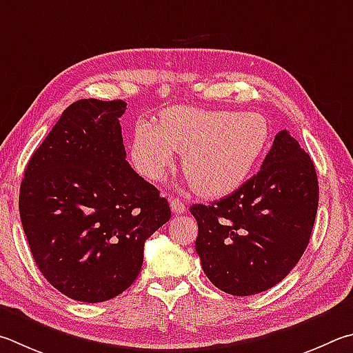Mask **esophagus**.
Listing matches in <instances>:
<instances>
[{
    "instance_id": "34e87169",
    "label": "esophagus",
    "mask_w": 353,
    "mask_h": 353,
    "mask_svg": "<svg viewBox=\"0 0 353 353\" xmlns=\"http://www.w3.org/2000/svg\"><path fill=\"white\" fill-rule=\"evenodd\" d=\"M170 205H171L172 213L176 214H183L185 211H187V207H185V203L179 197H170Z\"/></svg>"
}]
</instances>
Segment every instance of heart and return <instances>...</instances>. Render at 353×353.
Segmentation results:
<instances>
[{"label":"heart","instance_id":"b5f03b06","mask_svg":"<svg viewBox=\"0 0 353 353\" xmlns=\"http://www.w3.org/2000/svg\"><path fill=\"white\" fill-rule=\"evenodd\" d=\"M268 140L258 112L205 111L176 106L162 111L157 126L139 121L131 139V162L139 174L159 182L183 156V171L199 194H230L248 177Z\"/></svg>","mask_w":353,"mask_h":353}]
</instances>
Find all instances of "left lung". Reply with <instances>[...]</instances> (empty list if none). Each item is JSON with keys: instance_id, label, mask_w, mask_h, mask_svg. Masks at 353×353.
I'll return each instance as SVG.
<instances>
[{"instance_id": "obj_1", "label": "left lung", "mask_w": 353, "mask_h": 353, "mask_svg": "<svg viewBox=\"0 0 353 353\" xmlns=\"http://www.w3.org/2000/svg\"><path fill=\"white\" fill-rule=\"evenodd\" d=\"M318 197L310 156L288 131H279L258 174L221 201L190 208L207 278L234 296L281 283L309 245Z\"/></svg>"}]
</instances>
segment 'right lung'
<instances>
[{"mask_svg":"<svg viewBox=\"0 0 353 353\" xmlns=\"http://www.w3.org/2000/svg\"><path fill=\"white\" fill-rule=\"evenodd\" d=\"M123 100L83 99L63 111L32 154L20 187L30 253L70 299L101 303L136 281L143 245L170 221L159 190L126 160Z\"/></svg>","mask_w":353,"mask_h":353,"instance_id":"1","label":"right lung"}]
</instances>
